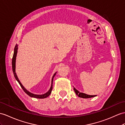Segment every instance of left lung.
I'll list each match as a JSON object with an SVG mask.
<instances>
[{
	"label": "left lung",
	"mask_w": 125,
	"mask_h": 125,
	"mask_svg": "<svg viewBox=\"0 0 125 125\" xmlns=\"http://www.w3.org/2000/svg\"><path fill=\"white\" fill-rule=\"evenodd\" d=\"M74 90L75 91L76 94L77 95H78L79 97H80V98H93V97H94V96H96V95H87V94H86L80 92L78 90H77L76 89L75 87L74 88Z\"/></svg>",
	"instance_id": "1"
}]
</instances>
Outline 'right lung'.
Returning <instances> with one entry per match:
<instances>
[{
  "label": "right lung",
  "mask_w": 125,
  "mask_h": 125,
  "mask_svg": "<svg viewBox=\"0 0 125 125\" xmlns=\"http://www.w3.org/2000/svg\"><path fill=\"white\" fill-rule=\"evenodd\" d=\"M17 50H18V45L16 44L14 48V54H13V59H12V68H13V74L14 75V77L16 79V81L19 82V83L20 84L21 87L22 88V89L23 90V91L25 92L27 95H29L30 96L32 97V98H37V99H44L46 98L47 97H48V96L50 95V93H51V91H52V84H53V78L54 77V76L56 75L57 72H56L54 73V75H53L52 78V81H51V87L50 88L49 90L47 93H45L43 94H41V95H38V94H34L33 93H32L31 92H30L29 91H27L25 87H24L23 85L21 84V83L20 82V80H19V78L17 77V76L16 75V73L15 72V67H16V56H17Z\"/></svg>",
  "instance_id": "1"
}]
</instances>
